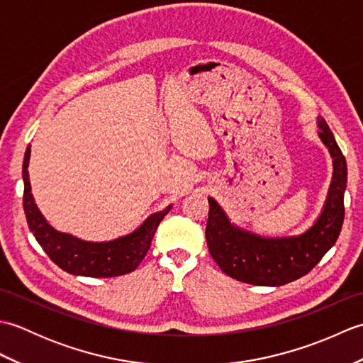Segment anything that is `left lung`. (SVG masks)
Returning a JSON list of instances; mask_svg holds the SVG:
<instances>
[{
  "label": "left lung",
  "mask_w": 363,
  "mask_h": 363,
  "mask_svg": "<svg viewBox=\"0 0 363 363\" xmlns=\"http://www.w3.org/2000/svg\"><path fill=\"white\" fill-rule=\"evenodd\" d=\"M318 137L333 157V181L313 225L299 235L262 237L230 223L221 206L209 198L206 240L209 252L228 276L252 285L279 287L307 274L340 235L346 190V160L328 123L318 117Z\"/></svg>",
  "instance_id": "8db88e82"
}]
</instances>
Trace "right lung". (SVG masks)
Instances as JSON below:
<instances>
[{"label": "right lung", "instance_id": "add662e5", "mask_svg": "<svg viewBox=\"0 0 363 363\" xmlns=\"http://www.w3.org/2000/svg\"><path fill=\"white\" fill-rule=\"evenodd\" d=\"M29 157L30 146L26 148L25 160H23V182H25L23 207H25L30 233L34 234L38 245L48 254L54 264L67 273L87 277H112L134 272L148 252L159 223L164 220L173 206L169 204L164 211L151 213L133 233L115 238V240H81L72 234L59 233L38 211L34 196L30 194L28 172Z\"/></svg>", "mask_w": 363, "mask_h": 363}]
</instances>
